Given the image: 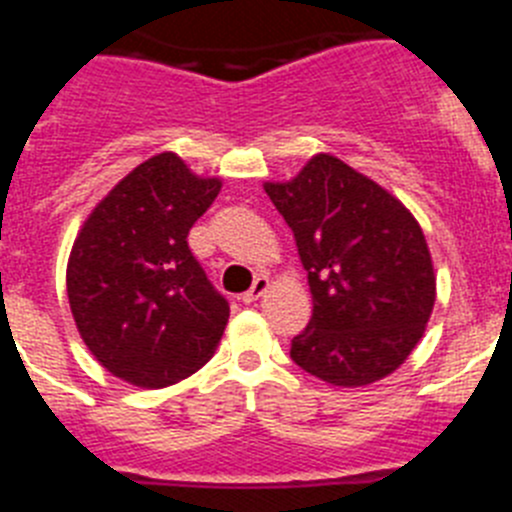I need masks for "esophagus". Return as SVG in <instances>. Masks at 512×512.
<instances>
[{
    "mask_svg": "<svg viewBox=\"0 0 512 512\" xmlns=\"http://www.w3.org/2000/svg\"><path fill=\"white\" fill-rule=\"evenodd\" d=\"M266 289H269V279H266V277H256V279H253L251 289H248V292H243V295H241V302L251 305V302H256L261 295H264Z\"/></svg>",
    "mask_w": 512,
    "mask_h": 512,
    "instance_id": "1",
    "label": "esophagus"
}]
</instances>
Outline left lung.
<instances>
[{
	"instance_id": "1",
	"label": "left lung",
	"mask_w": 512,
	"mask_h": 512,
	"mask_svg": "<svg viewBox=\"0 0 512 512\" xmlns=\"http://www.w3.org/2000/svg\"><path fill=\"white\" fill-rule=\"evenodd\" d=\"M292 228L312 318L289 356L336 387H364L408 359L436 302L418 220L387 189L320 153L287 184H264Z\"/></svg>"
}]
</instances>
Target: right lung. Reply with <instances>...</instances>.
Returning <instances> with one entry per match:
<instances>
[{
    "mask_svg": "<svg viewBox=\"0 0 512 512\" xmlns=\"http://www.w3.org/2000/svg\"><path fill=\"white\" fill-rule=\"evenodd\" d=\"M220 192L176 153L130 171L81 228L66 269L76 328L94 359L138 387H169L215 354L230 305L187 235Z\"/></svg>",
    "mask_w": 512,
    "mask_h": 512,
    "instance_id": "obj_1",
    "label": "right lung"
}]
</instances>
